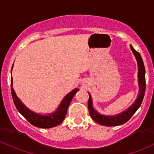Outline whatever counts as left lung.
Instances as JSON below:
<instances>
[{"instance_id":"8db88e82","label":"left lung","mask_w":154,"mask_h":154,"mask_svg":"<svg viewBox=\"0 0 154 154\" xmlns=\"http://www.w3.org/2000/svg\"><path fill=\"white\" fill-rule=\"evenodd\" d=\"M131 51L134 55L136 58L137 61L138 65V83H139V93L137 99L132 105H131L129 108L124 110V112L119 113V114L116 115V116H103L99 113L93 107V102L91 96L89 94L88 99V110L90 112L91 117L98 123L99 124L105 126H118V125L124 124L127 122L131 118V116L134 114L135 112L137 110V109L141 105L142 102L143 100L145 95V91H146V69H145L144 63L142 59L141 55L137 51L133 48L131 45H130Z\"/></svg>"}]
</instances>
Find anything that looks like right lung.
Instances as JSON below:
<instances>
[{
  "label": "right lung",
  "mask_w": 154,
  "mask_h": 154,
  "mask_svg": "<svg viewBox=\"0 0 154 154\" xmlns=\"http://www.w3.org/2000/svg\"><path fill=\"white\" fill-rule=\"evenodd\" d=\"M12 69L13 66L11 67V69ZM11 91L14 105L20 114L23 115V117L33 126L38 128L48 129V128L55 127V126H58L63 122L66 115L67 109H68L70 102H72L74 96L79 91V89L75 88L72 91H71L70 93H69L63 98L59 107L57 108V110L49 115H41L33 112V111L28 109L21 102V100L16 95L14 88H13L12 77H11Z\"/></svg>",
  "instance_id": "obj_1"
}]
</instances>
